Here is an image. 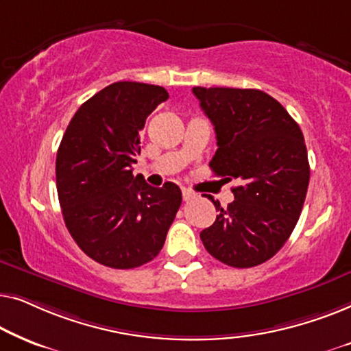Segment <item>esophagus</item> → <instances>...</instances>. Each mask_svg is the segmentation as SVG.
<instances>
[{
	"instance_id": "obj_1",
	"label": "esophagus",
	"mask_w": 351,
	"mask_h": 351,
	"mask_svg": "<svg viewBox=\"0 0 351 351\" xmlns=\"http://www.w3.org/2000/svg\"><path fill=\"white\" fill-rule=\"evenodd\" d=\"M182 196H184V201H190L196 198V193L189 189H182Z\"/></svg>"
}]
</instances>
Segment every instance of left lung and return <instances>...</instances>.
<instances>
[{
    "label": "left lung",
    "mask_w": 351,
    "mask_h": 351,
    "mask_svg": "<svg viewBox=\"0 0 351 351\" xmlns=\"http://www.w3.org/2000/svg\"><path fill=\"white\" fill-rule=\"evenodd\" d=\"M193 94L217 137L210 169L238 182L225 209L208 196L219 215L201 241L225 265H261L285 246L304 208L310 182L304 134L263 90L198 86Z\"/></svg>",
    "instance_id": "left-lung-1"
}]
</instances>
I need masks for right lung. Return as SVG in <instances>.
I'll use <instances>...</instances> for the list:
<instances>
[{
  "label": "right lung",
  "instance_id": "add662e5",
  "mask_svg": "<svg viewBox=\"0 0 351 351\" xmlns=\"http://www.w3.org/2000/svg\"><path fill=\"white\" fill-rule=\"evenodd\" d=\"M169 94L155 84L118 81L81 105L56 158L57 195L81 251L128 270L155 258L182 203L172 182L161 189L132 174L145 119Z\"/></svg>",
  "mask_w": 351,
  "mask_h": 351
}]
</instances>
